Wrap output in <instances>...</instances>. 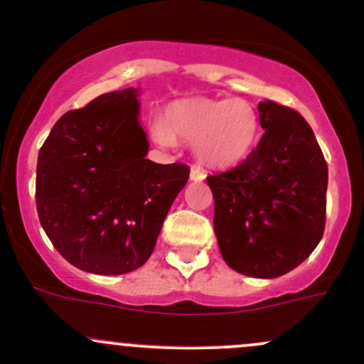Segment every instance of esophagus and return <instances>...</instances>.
I'll return each instance as SVG.
<instances>
[{"instance_id": "34e87169", "label": "esophagus", "mask_w": 364, "mask_h": 364, "mask_svg": "<svg viewBox=\"0 0 364 364\" xmlns=\"http://www.w3.org/2000/svg\"><path fill=\"white\" fill-rule=\"evenodd\" d=\"M190 179L191 181H202V179H205V173L198 166H193L190 171Z\"/></svg>"}]
</instances>
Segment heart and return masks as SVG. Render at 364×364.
Instances as JSON below:
<instances>
[{
  "mask_svg": "<svg viewBox=\"0 0 364 364\" xmlns=\"http://www.w3.org/2000/svg\"><path fill=\"white\" fill-rule=\"evenodd\" d=\"M155 141L171 146L176 138L193 143L207 166L228 167L243 161L259 136V114L243 98L195 97L173 102L151 126Z\"/></svg>",
  "mask_w": 364,
  "mask_h": 364,
  "instance_id": "b5f03b06",
  "label": "heart"
}]
</instances>
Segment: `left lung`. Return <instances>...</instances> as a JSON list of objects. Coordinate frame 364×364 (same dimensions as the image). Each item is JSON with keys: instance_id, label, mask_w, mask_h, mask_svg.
Masks as SVG:
<instances>
[{"instance_id": "1", "label": "left lung", "mask_w": 364, "mask_h": 364, "mask_svg": "<svg viewBox=\"0 0 364 364\" xmlns=\"http://www.w3.org/2000/svg\"><path fill=\"white\" fill-rule=\"evenodd\" d=\"M264 129L243 162L207 176L214 231L231 269L277 278L316 249L325 231L328 167L313 129L299 112L264 100Z\"/></svg>"}]
</instances>
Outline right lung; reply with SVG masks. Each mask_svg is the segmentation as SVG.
<instances>
[{"label":"right lung","instance_id":"1","mask_svg":"<svg viewBox=\"0 0 364 364\" xmlns=\"http://www.w3.org/2000/svg\"><path fill=\"white\" fill-rule=\"evenodd\" d=\"M138 90L100 95L63 114L38 155L36 207L63 259L87 273L145 264L186 185V164H155L138 121Z\"/></svg>","mask_w":364,"mask_h":364}]
</instances>
